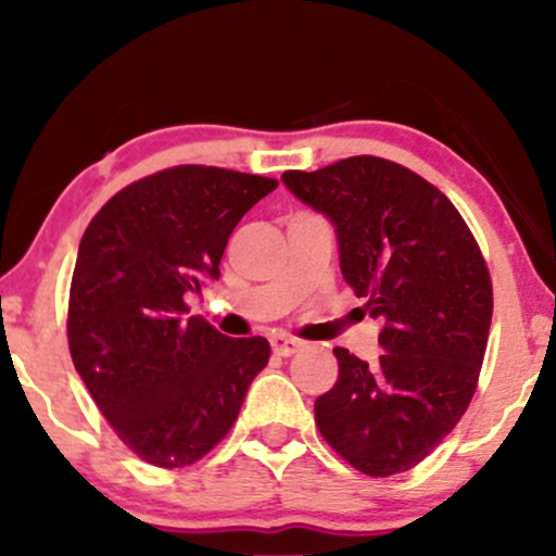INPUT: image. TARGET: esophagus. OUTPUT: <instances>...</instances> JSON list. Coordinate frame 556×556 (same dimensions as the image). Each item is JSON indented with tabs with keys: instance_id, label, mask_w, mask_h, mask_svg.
Listing matches in <instances>:
<instances>
[{
	"instance_id": "obj_1",
	"label": "esophagus",
	"mask_w": 556,
	"mask_h": 556,
	"mask_svg": "<svg viewBox=\"0 0 556 556\" xmlns=\"http://www.w3.org/2000/svg\"><path fill=\"white\" fill-rule=\"evenodd\" d=\"M300 348H303V342L295 340V337H287V334H274L271 337L274 355H282V358H290V355H295Z\"/></svg>"
}]
</instances>
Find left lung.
Listing matches in <instances>:
<instances>
[{"label": "left lung", "instance_id": "left-lung-1", "mask_svg": "<svg viewBox=\"0 0 556 556\" xmlns=\"http://www.w3.org/2000/svg\"><path fill=\"white\" fill-rule=\"evenodd\" d=\"M337 232L340 269L381 324L374 363L334 348L340 374L316 400L321 437L366 476L410 470L457 426L491 327V279L450 198L416 172L350 156L285 172Z\"/></svg>", "mask_w": 556, "mask_h": 556}]
</instances>
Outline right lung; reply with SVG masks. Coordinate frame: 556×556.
Segmentation results:
<instances>
[{"label": "right lung", "mask_w": 556, "mask_h": 556, "mask_svg": "<svg viewBox=\"0 0 556 556\" xmlns=\"http://www.w3.org/2000/svg\"><path fill=\"white\" fill-rule=\"evenodd\" d=\"M271 177L172 167L127 185L83 235L70 285L75 371L117 437L159 468L219 444L269 361L264 337H232L188 316L185 295L219 279L229 235Z\"/></svg>", "instance_id": "add662e5"}]
</instances>
